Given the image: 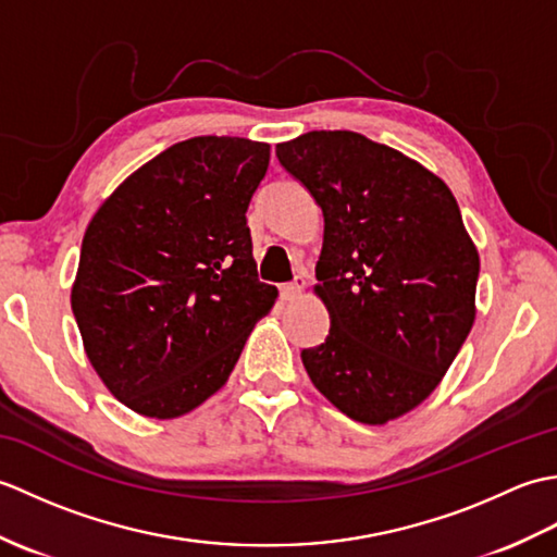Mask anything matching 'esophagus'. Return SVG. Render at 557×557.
I'll list each match as a JSON object with an SVG mask.
<instances>
[{"mask_svg": "<svg viewBox=\"0 0 557 557\" xmlns=\"http://www.w3.org/2000/svg\"><path fill=\"white\" fill-rule=\"evenodd\" d=\"M304 285H306V280H304L301 275L294 277V282H287V285H282V287H280L282 299H285V301H294L297 297H301Z\"/></svg>", "mask_w": 557, "mask_h": 557, "instance_id": "1", "label": "esophagus"}]
</instances>
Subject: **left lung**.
Returning a JSON list of instances; mask_svg holds the SVG:
<instances>
[{"label":"left lung","mask_w":557,"mask_h":557,"mask_svg":"<svg viewBox=\"0 0 557 557\" xmlns=\"http://www.w3.org/2000/svg\"><path fill=\"white\" fill-rule=\"evenodd\" d=\"M323 210L315 294L323 345L304 349L313 385L361 423L419 407L474 325L479 253L457 200L399 150L354 132H309L275 148Z\"/></svg>","instance_id":"obj_1"}]
</instances>
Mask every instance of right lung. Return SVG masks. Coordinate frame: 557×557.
Instances as JSON below:
<instances>
[{"label": "right lung", "mask_w": 557, "mask_h": 557, "mask_svg": "<svg viewBox=\"0 0 557 557\" xmlns=\"http://www.w3.org/2000/svg\"><path fill=\"white\" fill-rule=\"evenodd\" d=\"M268 162L258 140L188 138L90 220L71 309L92 369L128 409L176 419L203 405L275 304L246 224Z\"/></svg>", "instance_id": "add662e5"}]
</instances>
